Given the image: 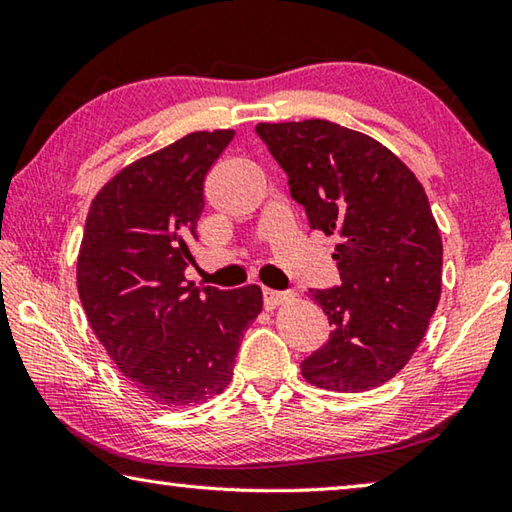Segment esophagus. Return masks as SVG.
Here are the masks:
<instances>
[{
    "label": "esophagus",
    "instance_id": "obj_1",
    "mask_svg": "<svg viewBox=\"0 0 512 512\" xmlns=\"http://www.w3.org/2000/svg\"><path fill=\"white\" fill-rule=\"evenodd\" d=\"M284 300H287V293L273 291V289H264V307H266L268 311H273L275 307H280Z\"/></svg>",
    "mask_w": 512,
    "mask_h": 512
}]
</instances>
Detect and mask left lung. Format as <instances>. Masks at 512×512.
Masks as SVG:
<instances>
[{
    "instance_id": "left-lung-1",
    "label": "left lung",
    "mask_w": 512,
    "mask_h": 512,
    "mask_svg": "<svg viewBox=\"0 0 512 512\" xmlns=\"http://www.w3.org/2000/svg\"><path fill=\"white\" fill-rule=\"evenodd\" d=\"M255 131L309 228L341 239V287L309 291L332 334L300 363L302 377L336 393L386 384L418 350L443 284V241L420 180L384 144L327 119Z\"/></svg>"
}]
</instances>
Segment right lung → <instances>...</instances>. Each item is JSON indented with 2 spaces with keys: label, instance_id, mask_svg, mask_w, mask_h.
<instances>
[{
  "label": "right lung",
  "instance_id": "obj_1",
  "mask_svg": "<svg viewBox=\"0 0 512 512\" xmlns=\"http://www.w3.org/2000/svg\"><path fill=\"white\" fill-rule=\"evenodd\" d=\"M235 131H198L121 169L90 205L76 264L85 316L110 359L160 409L207 402L230 384L262 311V289H196L203 183Z\"/></svg>",
  "mask_w": 512,
  "mask_h": 512
}]
</instances>
